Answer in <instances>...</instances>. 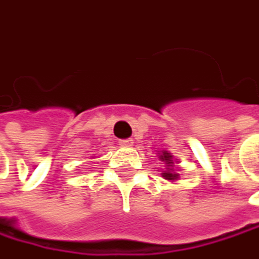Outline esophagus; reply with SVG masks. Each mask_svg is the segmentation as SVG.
<instances>
[{
  "instance_id": "esophagus-1",
  "label": "esophagus",
  "mask_w": 259,
  "mask_h": 259,
  "mask_svg": "<svg viewBox=\"0 0 259 259\" xmlns=\"http://www.w3.org/2000/svg\"><path fill=\"white\" fill-rule=\"evenodd\" d=\"M119 146L121 147H132L134 146V140H121Z\"/></svg>"
}]
</instances>
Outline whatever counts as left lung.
I'll return each mask as SVG.
<instances>
[{
	"mask_svg": "<svg viewBox=\"0 0 259 259\" xmlns=\"http://www.w3.org/2000/svg\"><path fill=\"white\" fill-rule=\"evenodd\" d=\"M158 158H159V161H162V162L165 164V168L162 170L161 176H162L164 179L170 181V182L179 181L181 176H179V173H178V165H175V161H176V164H178V159H175L173 155L168 153V152H165V150H162V152L158 155Z\"/></svg>",
	"mask_w": 259,
	"mask_h": 259,
	"instance_id": "obj_1",
	"label": "left lung"
}]
</instances>
